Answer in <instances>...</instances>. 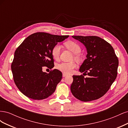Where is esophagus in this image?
Segmentation results:
<instances>
[{
	"instance_id": "esophagus-1",
	"label": "esophagus",
	"mask_w": 128,
	"mask_h": 128,
	"mask_svg": "<svg viewBox=\"0 0 128 128\" xmlns=\"http://www.w3.org/2000/svg\"><path fill=\"white\" fill-rule=\"evenodd\" d=\"M67 76V74H64V73H63L62 74V76L64 77H66V76Z\"/></svg>"
}]
</instances>
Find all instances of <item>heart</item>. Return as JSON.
Listing matches in <instances>:
<instances>
[{"instance_id":"obj_1","label":"heart","mask_w":128,"mask_h":128,"mask_svg":"<svg viewBox=\"0 0 128 128\" xmlns=\"http://www.w3.org/2000/svg\"><path fill=\"white\" fill-rule=\"evenodd\" d=\"M64 45L68 50L73 53L75 56V58L78 59L80 56L78 54L81 51L80 45L75 41H67L64 42ZM61 51V46L59 44H56L53 46L51 50V54L54 59L57 60L59 58ZM76 67V64L74 62H61L58 64L56 66L58 70L66 74H69L72 72L73 69Z\"/></svg>"}]
</instances>
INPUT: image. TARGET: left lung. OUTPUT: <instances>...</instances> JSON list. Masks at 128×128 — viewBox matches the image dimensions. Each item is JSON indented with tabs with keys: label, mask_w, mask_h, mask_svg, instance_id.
<instances>
[{
	"label": "left lung",
	"mask_w": 128,
	"mask_h": 128,
	"mask_svg": "<svg viewBox=\"0 0 128 128\" xmlns=\"http://www.w3.org/2000/svg\"><path fill=\"white\" fill-rule=\"evenodd\" d=\"M83 43L87 50L86 59L80 72L88 75H73L70 90L75 98L90 102L101 98L109 90L118 75V58L113 48L97 36H72Z\"/></svg>",
	"instance_id": "8db88e82"
}]
</instances>
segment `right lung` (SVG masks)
Listing matches in <instances>:
<instances>
[{"label":"right lung","instance_id":"right-lung-1","mask_svg":"<svg viewBox=\"0 0 128 128\" xmlns=\"http://www.w3.org/2000/svg\"><path fill=\"white\" fill-rule=\"evenodd\" d=\"M69 36L36 32L29 36L15 50L11 64L15 85L23 94L34 100L47 98L55 91L62 72L53 69L49 73L42 68L54 67L52 48Z\"/></svg>","mask_w":128,"mask_h":128}]
</instances>
